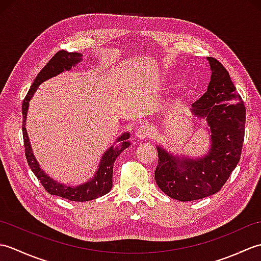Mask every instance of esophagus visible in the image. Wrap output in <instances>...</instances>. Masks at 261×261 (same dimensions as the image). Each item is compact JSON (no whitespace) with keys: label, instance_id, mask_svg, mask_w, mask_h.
I'll return each instance as SVG.
<instances>
[{"label":"esophagus","instance_id":"34e87169","mask_svg":"<svg viewBox=\"0 0 261 261\" xmlns=\"http://www.w3.org/2000/svg\"><path fill=\"white\" fill-rule=\"evenodd\" d=\"M150 135H151L150 129H149L148 125H145V124H141L136 131V136L139 138V139H145V138H148Z\"/></svg>","mask_w":261,"mask_h":261}]
</instances>
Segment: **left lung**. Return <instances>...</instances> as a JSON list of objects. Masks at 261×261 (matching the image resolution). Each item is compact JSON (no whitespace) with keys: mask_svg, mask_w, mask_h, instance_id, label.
I'll use <instances>...</instances> for the list:
<instances>
[{"mask_svg":"<svg viewBox=\"0 0 261 261\" xmlns=\"http://www.w3.org/2000/svg\"><path fill=\"white\" fill-rule=\"evenodd\" d=\"M211 80L203 95L192 104L194 119L203 121L208 149L193 157L156 145L154 179L166 195L190 202L218 193L240 160L245 138L246 108L230 75L215 58L207 57Z\"/></svg>","mask_w":261,"mask_h":261,"instance_id":"8db88e82","label":"left lung"}]
</instances>
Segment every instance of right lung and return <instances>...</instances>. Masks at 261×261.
<instances>
[{"instance_id":"obj_1","label":"right lung","mask_w":261,"mask_h":261,"mask_svg":"<svg viewBox=\"0 0 261 261\" xmlns=\"http://www.w3.org/2000/svg\"><path fill=\"white\" fill-rule=\"evenodd\" d=\"M82 60L83 55L81 53H68L65 50L58 51L49 60L45 67L40 70V73L37 75L35 82L32 83L30 90L27 94L23 103H22V115H23L22 132H23V142L28 164H29L31 170L36 175L38 180H40L42 186L45 187V190L49 194L75 202L91 201V199H95L105 195V194H108L111 191L113 185L112 178L114 162L120 156V153L131 145V142L127 140L130 138V132H123V134L118 137V139H115L113 145L109 147L108 150L104 151L101 159H99L97 169L92 176V178L77 186L64 184V182H59L58 180L54 179L39 165L35 154H33L29 136H28L25 127L29 102L31 101L33 95H35L39 85L42 84L43 82L53 79V77H56L57 75L64 73V71L71 70V68H74Z\"/></svg>"}]
</instances>
